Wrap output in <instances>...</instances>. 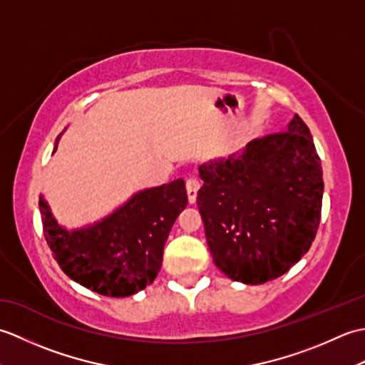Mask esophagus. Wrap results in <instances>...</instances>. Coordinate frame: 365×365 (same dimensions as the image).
Wrapping results in <instances>:
<instances>
[{
    "mask_svg": "<svg viewBox=\"0 0 365 365\" xmlns=\"http://www.w3.org/2000/svg\"><path fill=\"white\" fill-rule=\"evenodd\" d=\"M197 190H199V180L197 178H188L187 180V195L190 204L196 202V196H197Z\"/></svg>",
    "mask_w": 365,
    "mask_h": 365,
    "instance_id": "obj_1",
    "label": "esophagus"
}]
</instances>
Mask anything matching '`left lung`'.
Segmentation results:
<instances>
[{
	"mask_svg": "<svg viewBox=\"0 0 365 365\" xmlns=\"http://www.w3.org/2000/svg\"><path fill=\"white\" fill-rule=\"evenodd\" d=\"M197 207L213 260L257 285L287 273L312 246L323 199L322 161L298 114L285 131L199 166Z\"/></svg>",
	"mask_w": 365,
	"mask_h": 365,
	"instance_id": "1",
	"label": "left lung"
}]
</instances>
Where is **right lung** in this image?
<instances>
[{"label": "right lung", "mask_w": 365, "mask_h": 365, "mask_svg": "<svg viewBox=\"0 0 365 365\" xmlns=\"http://www.w3.org/2000/svg\"><path fill=\"white\" fill-rule=\"evenodd\" d=\"M187 204L185 182L177 178L139 191L103 221L80 230L61 227L42 196L38 208L45 240L64 273L92 292L122 298L157 277L169 232Z\"/></svg>", "instance_id": "right-lung-1"}]
</instances>
